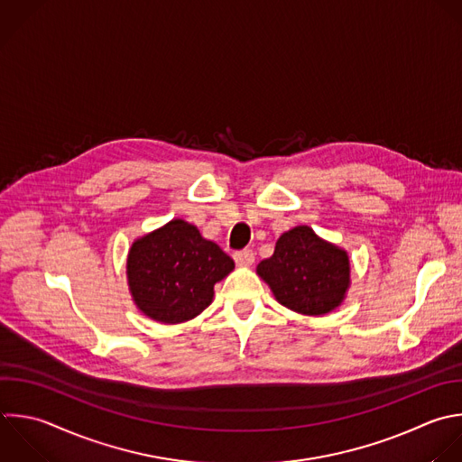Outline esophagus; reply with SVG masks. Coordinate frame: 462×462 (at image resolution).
<instances>
[{
	"mask_svg": "<svg viewBox=\"0 0 462 462\" xmlns=\"http://www.w3.org/2000/svg\"><path fill=\"white\" fill-rule=\"evenodd\" d=\"M233 258H235V262H236L238 267H249V265L254 263V253H253L251 249L236 251V253L233 254Z\"/></svg>",
	"mask_w": 462,
	"mask_h": 462,
	"instance_id": "1",
	"label": "esophagus"
}]
</instances>
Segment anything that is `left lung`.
Instances as JSON below:
<instances>
[{
	"mask_svg": "<svg viewBox=\"0 0 462 462\" xmlns=\"http://www.w3.org/2000/svg\"><path fill=\"white\" fill-rule=\"evenodd\" d=\"M278 303L305 316L336 310L350 287L348 253L323 240L309 226L285 231L271 258L256 265Z\"/></svg>",
	"mask_w": 462,
	"mask_h": 462,
	"instance_id": "left-lung-1",
	"label": "left lung"
}]
</instances>
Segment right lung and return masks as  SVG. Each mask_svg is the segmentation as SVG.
I'll return each instance as SVG.
<instances>
[{
	"label": "right lung",
	"mask_w": 462,
	"mask_h": 462,
	"mask_svg": "<svg viewBox=\"0 0 462 462\" xmlns=\"http://www.w3.org/2000/svg\"><path fill=\"white\" fill-rule=\"evenodd\" d=\"M233 269V258L182 218L134 240L126 260L134 303L168 325L193 319L209 307L215 283Z\"/></svg>",
	"instance_id": "add662e5"
}]
</instances>
